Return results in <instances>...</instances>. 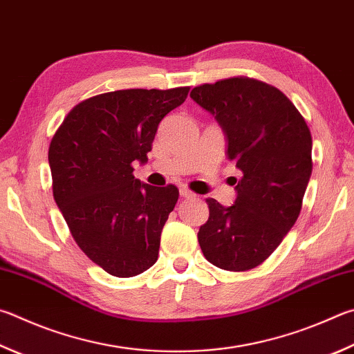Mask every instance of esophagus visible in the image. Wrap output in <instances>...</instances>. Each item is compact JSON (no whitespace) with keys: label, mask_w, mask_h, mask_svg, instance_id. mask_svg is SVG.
I'll return each mask as SVG.
<instances>
[{"label":"esophagus","mask_w":354,"mask_h":354,"mask_svg":"<svg viewBox=\"0 0 354 354\" xmlns=\"http://www.w3.org/2000/svg\"><path fill=\"white\" fill-rule=\"evenodd\" d=\"M179 195H181L183 198H195V196H196V195L194 194V192H190L189 189H185V187L179 189Z\"/></svg>","instance_id":"1"}]
</instances>
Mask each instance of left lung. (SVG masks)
Returning a JSON list of instances; mask_svg holds the SVG:
<instances>
[{"label": "left lung", "mask_w": 354, "mask_h": 354, "mask_svg": "<svg viewBox=\"0 0 354 354\" xmlns=\"http://www.w3.org/2000/svg\"><path fill=\"white\" fill-rule=\"evenodd\" d=\"M190 97L214 115L226 136L227 158L243 173L232 205L207 199L199 246L216 268L248 271L261 265L297 221L313 171L310 128L280 89L248 77L205 83Z\"/></svg>", "instance_id": "8db88e82"}]
</instances>
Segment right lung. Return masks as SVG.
Here are the masks:
<instances>
[{
  "instance_id": "right-lung-1",
  "label": "right lung",
  "mask_w": 354,
  "mask_h": 354,
  "mask_svg": "<svg viewBox=\"0 0 354 354\" xmlns=\"http://www.w3.org/2000/svg\"><path fill=\"white\" fill-rule=\"evenodd\" d=\"M189 89L99 94L74 106L50 140L55 203L79 248L114 277H134L158 260L179 190L140 183L133 162L149 160L159 122Z\"/></svg>"
}]
</instances>
